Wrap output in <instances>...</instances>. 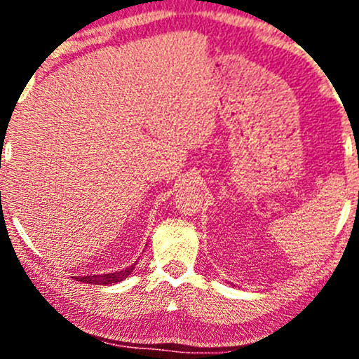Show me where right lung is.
<instances>
[{"label":"right lung","instance_id":"right-lung-1","mask_svg":"<svg viewBox=\"0 0 359 359\" xmlns=\"http://www.w3.org/2000/svg\"><path fill=\"white\" fill-rule=\"evenodd\" d=\"M137 265V262L133 265L126 266V269L119 270V271H111V273H101V275H88V277H74L76 280H79L82 283H90V285H114V283L123 282V280L128 278V275L131 273Z\"/></svg>","mask_w":359,"mask_h":359}]
</instances>
